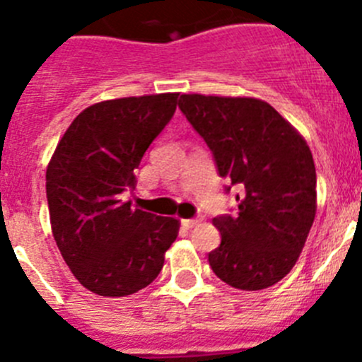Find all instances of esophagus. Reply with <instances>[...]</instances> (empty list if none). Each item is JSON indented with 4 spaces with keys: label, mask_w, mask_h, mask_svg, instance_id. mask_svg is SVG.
<instances>
[{
    "label": "esophagus",
    "mask_w": 362,
    "mask_h": 362,
    "mask_svg": "<svg viewBox=\"0 0 362 362\" xmlns=\"http://www.w3.org/2000/svg\"><path fill=\"white\" fill-rule=\"evenodd\" d=\"M201 221H203V218H201V217H197V218H185V221H183V226L190 230V228L197 226V224H199V222H201Z\"/></svg>",
    "instance_id": "1"
}]
</instances>
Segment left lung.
Here are the masks:
<instances>
[{"instance_id":"1","label":"left lung","mask_w":362,"mask_h":362,"mask_svg":"<svg viewBox=\"0 0 362 362\" xmlns=\"http://www.w3.org/2000/svg\"><path fill=\"white\" fill-rule=\"evenodd\" d=\"M179 109L237 187L238 214L214 218V273L235 289H267L289 274L316 217V167L303 136L258 98L181 95Z\"/></svg>"}]
</instances>
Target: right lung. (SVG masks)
<instances>
[{
    "label": "right lung",
    "instance_id": "right-lung-1",
    "mask_svg": "<svg viewBox=\"0 0 362 362\" xmlns=\"http://www.w3.org/2000/svg\"><path fill=\"white\" fill-rule=\"evenodd\" d=\"M179 93L98 102L71 122L46 168L52 233L86 289L120 298L156 280L179 231L174 217L124 203L148 145L175 112Z\"/></svg>",
    "mask_w": 362,
    "mask_h": 362
}]
</instances>
